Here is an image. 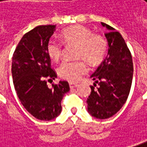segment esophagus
Masks as SVG:
<instances>
[{"label":"esophagus","mask_w":147,"mask_h":147,"mask_svg":"<svg viewBox=\"0 0 147 147\" xmlns=\"http://www.w3.org/2000/svg\"><path fill=\"white\" fill-rule=\"evenodd\" d=\"M69 86H70V88H71V89H72V88H76V87H77V86H78V84L70 82V83H69Z\"/></svg>","instance_id":"esophagus-1"}]
</instances>
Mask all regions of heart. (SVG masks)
<instances>
[{
    "label": "heart",
    "mask_w": 147,
    "mask_h": 147,
    "mask_svg": "<svg viewBox=\"0 0 147 147\" xmlns=\"http://www.w3.org/2000/svg\"><path fill=\"white\" fill-rule=\"evenodd\" d=\"M61 40L66 46L76 45L75 57L84 59L92 66H98L105 57L108 50V42L100 34H93L92 30L83 25L77 24L63 29L61 33ZM47 53L54 61H57L62 55V45L54 39H50L47 43ZM88 68L82 60L66 61L59 67L58 72L61 78L76 82L87 72Z\"/></svg>",
    "instance_id": "obj_1"
}]
</instances>
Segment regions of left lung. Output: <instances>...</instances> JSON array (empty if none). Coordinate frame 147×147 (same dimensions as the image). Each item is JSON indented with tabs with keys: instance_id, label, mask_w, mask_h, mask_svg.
Here are the masks:
<instances>
[{
	"instance_id": "left-lung-1",
	"label": "left lung",
	"mask_w": 147,
	"mask_h": 147,
	"mask_svg": "<svg viewBox=\"0 0 147 147\" xmlns=\"http://www.w3.org/2000/svg\"><path fill=\"white\" fill-rule=\"evenodd\" d=\"M106 27L108 55L91 78L96 84L90 86L91 92L87 102L88 113L94 118L106 119L112 117L123 106L131 90L133 63L131 54L122 35L113 27Z\"/></svg>"
}]
</instances>
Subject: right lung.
I'll return each instance as SVG.
<instances>
[{
	"instance_id": "1",
	"label": "right lung",
	"mask_w": 147,
	"mask_h": 147,
	"mask_svg": "<svg viewBox=\"0 0 147 147\" xmlns=\"http://www.w3.org/2000/svg\"><path fill=\"white\" fill-rule=\"evenodd\" d=\"M56 25H40L23 36L12 57L11 73L16 94L24 109L34 118L49 121L61 112V101L70 90L67 81L48 88L47 80H55L47 43Z\"/></svg>"
}]
</instances>
